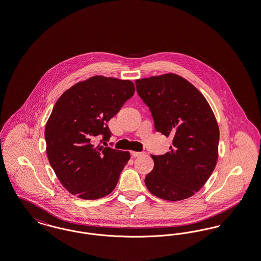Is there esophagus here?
I'll use <instances>...</instances> for the list:
<instances>
[{
    "label": "esophagus",
    "instance_id": "esophagus-1",
    "mask_svg": "<svg viewBox=\"0 0 261 261\" xmlns=\"http://www.w3.org/2000/svg\"><path fill=\"white\" fill-rule=\"evenodd\" d=\"M131 154L133 158H138V156H142L143 154H145V152L143 151H131Z\"/></svg>",
    "mask_w": 261,
    "mask_h": 261
}]
</instances>
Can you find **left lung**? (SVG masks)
Instances as JSON below:
<instances>
[{
  "label": "left lung",
  "mask_w": 261,
  "mask_h": 261,
  "mask_svg": "<svg viewBox=\"0 0 261 261\" xmlns=\"http://www.w3.org/2000/svg\"><path fill=\"white\" fill-rule=\"evenodd\" d=\"M135 84L151 112L155 130L173 138L170 151L151 155L154 166L145 184L158 198L188 199L199 192L215 168L219 143L215 116L199 90L179 75L138 79Z\"/></svg>",
  "instance_id": "obj_1"
}]
</instances>
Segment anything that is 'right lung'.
<instances>
[{"mask_svg": "<svg viewBox=\"0 0 261 261\" xmlns=\"http://www.w3.org/2000/svg\"><path fill=\"white\" fill-rule=\"evenodd\" d=\"M135 93L130 80L94 76L66 90L56 102L45 128L47 155L62 186L83 199L111 194L130 160L129 151L107 146L108 126Z\"/></svg>", "mask_w": 261, "mask_h": 261, "instance_id": "right-lung-1", "label": "right lung"}]
</instances>
